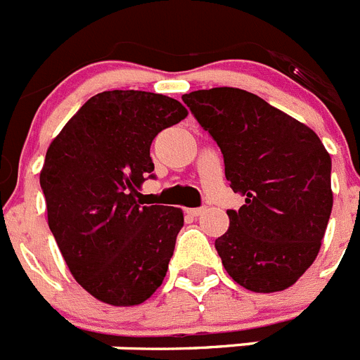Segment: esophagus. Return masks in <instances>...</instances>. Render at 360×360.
Masks as SVG:
<instances>
[{
    "label": "esophagus",
    "instance_id": "1",
    "mask_svg": "<svg viewBox=\"0 0 360 360\" xmlns=\"http://www.w3.org/2000/svg\"><path fill=\"white\" fill-rule=\"evenodd\" d=\"M186 212L189 216H193V218H196V216H200V214H203V212H205V207H193V209H187Z\"/></svg>",
    "mask_w": 360,
    "mask_h": 360
}]
</instances>
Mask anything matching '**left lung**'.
Instances as JSON below:
<instances>
[{
	"mask_svg": "<svg viewBox=\"0 0 360 360\" xmlns=\"http://www.w3.org/2000/svg\"><path fill=\"white\" fill-rule=\"evenodd\" d=\"M182 101L224 153L232 191L245 196L214 241L225 270L250 292L292 287L316 262L332 212L328 151L308 126L240 88Z\"/></svg>",
	"mask_w": 360,
	"mask_h": 360,
	"instance_id": "left-lung-1",
	"label": "left lung"
}]
</instances>
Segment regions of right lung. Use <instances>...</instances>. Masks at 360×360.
<instances>
[{
  "label": "right lung",
  "instance_id": "add662e5",
  "mask_svg": "<svg viewBox=\"0 0 360 360\" xmlns=\"http://www.w3.org/2000/svg\"><path fill=\"white\" fill-rule=\"evenodd\" d=\"M187 117L174 98L97 94L49 146L39 174L49 227L75 281L111 307L144 303L162 285L184 212L141 205L153 139Z\"/></svg>",
  "mask_w": 360,
  "mask_h": 360
}]
</instances>
